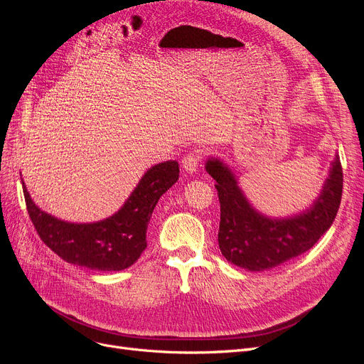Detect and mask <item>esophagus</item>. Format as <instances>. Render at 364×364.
I'll list each match as a JSON object with an SVG mask.
<instances>
[{"mask_svg":"<svg viewBox=\"0 0 364 364\" xmlns=\"http://www.w3.org/2000/svg\"><path fill=\"white\" fill-rule=\"evenodd\" d=\"M183 168L186 172H188V174H195V172L198 171V166L200 165V155L199 151H190L188 155H186L183 158Z\"/></svg>","mask_w":364,"mask_h":364,"instance_id":"esophagus-1","label":"esophagus"}]
</instances>
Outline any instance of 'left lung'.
<instances>
[{"instance_id":"left-lung-1","label":"left lung","mask_w":364,"mask_h":364,"mask_svg":"<svg viewBox=\"0 0 364 364\" xmlns=\"http://www.w3.org/2000/svg\"><path fill=\"white\" fill-rule=\"evenodd\" d=\"M205 169L217 181L220 251L228 262L247 272L272 270L311 250L331 228L341 203L342 168L338 155L313 205L284 218H272L255 209L224 161L208 158Z\"/></svg>"}]
</instances>
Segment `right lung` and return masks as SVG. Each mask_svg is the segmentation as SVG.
I'll return each mask as SVG.
<instances>
[{"mask_svg": "<svg viewBox=\"0 0 364 364\" xmlns=\"http://www.w3.org/2000/svg\"><path fill=\"white\" fill-rule=\"evenodd\" d=\"M177 161L149 168L125 203L113 215L95 223H69L38 208L25 183L28 214L50 250L66 262L99 272H121L147 247L146 233L159 198L178 180Z\"/></svg>", "mask_w": 364, "mask_h": 364, "instance_id": "right-lung-1", "label": "right lung"}]
</instances>
